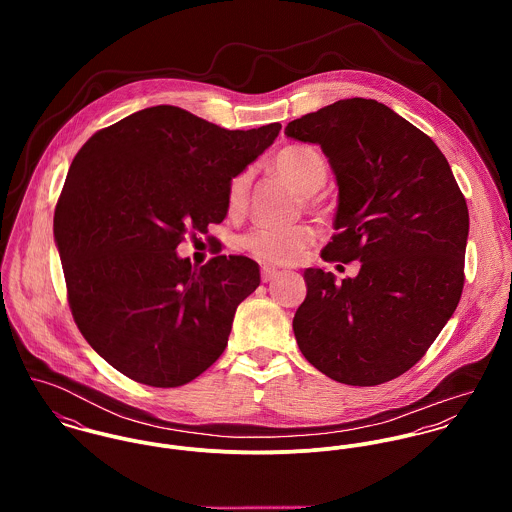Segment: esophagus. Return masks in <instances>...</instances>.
<instances>
[{"label": "esophagus", "instance_id": "esophagus-1", "mask_svg": "<svg viewBox=\"0 0 512 512\" xmlns=\"http://www.w3.org/2000/svg\"><path fill=\"white\" fill-rule=\"evenodd\" d=\"M278 274H280V272H278L276 268H272V266H262V270H260L262 282H272V280H274Z\"/></svg>", "mask_w": 512, "mask_h": 512}]
</instances>
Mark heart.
Listing matches in <instances>:
<instances>
[{"label": "heart", "instance_id": "heart-1", "mask_svg": "<svg viewBox=\"0 0 512 512\" xmlns=\"http://www.w3.org/2000/svg\"><path fill=\"white\" fill-rule=\"evenodd\" d=\"M272 165L303 197L317 193L327 181V163L315 147L303 146V144L286 146L276 153ZM248 191H250V173L242 171L234 175L226 193V203L230 213H240L244 209L248 201ZM311 240H313V232L307 226L258 224L242 236L240 244L258 260L284 264L297 258Z\"/></svg>", "mask_w": 512, "mask_h": 512}]
</instances>
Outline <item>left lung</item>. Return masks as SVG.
Segmentation results:
<instances>
[{
	"mask_svg": "<svg viewBox=\"0 0 512 512\" xmlns=\"http://www.w3.org/2000/svg\"><path fill=\"white\" fill-rule=\"evenodd\" d=\"M286 136L319 144L337 177V232L321 258L361 262L341 284L303 272L299 351L337 382H388L426 355L459 303L465 197L432 138L376 100H339L290 122Z\"/></svg>",
	"mask_w": 512,
	"mask_h": 512,
	"instance_id": "obj_1",
	"label": "left lung"
}]
</instances>
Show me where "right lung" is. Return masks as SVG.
Segmentation results:
<instances>
[{"label":"right lung","instance_id":"add662e5","mask_svg":"<svg viewBox=\"0 0 512 512\" xmlns=\"http://www.w3.org/2000/svg\"><path fill=\"white\" fill-rule=\"evenodd\" d=\"M280 130L278 122L224 130L183 108L153 106L96 132L74 155L55 240L74 323L108 365L173 388L222 355L260 268L224 254L195 268L175 248L187 232L207 234L224 220L232 177Z\"/></svg>","mask_w":512,"mask_h":512}]
</instances>
